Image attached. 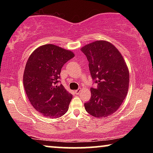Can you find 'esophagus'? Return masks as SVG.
<instances>
[{"mask_svg":"<svg viewBox=\"0 0 153 153\" xmlns=\"http://www.w3.org/2000/svg\"><path fill=\"white\" fill-rule=\"evenodd\" d=\"M81 92V88H79V89H77V90H76V91H74V93H76V94H77V95H78V94H79Z\"/></svg>","mask_w":153,"mask_h":153,"instance_id":"34e87169","label":"esophagus"}]
</instances>
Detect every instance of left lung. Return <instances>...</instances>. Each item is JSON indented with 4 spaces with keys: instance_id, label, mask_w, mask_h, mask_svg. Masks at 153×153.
Segmentation results:
<instances>
[{
    "instance_id": "obj_1",
    "label": "left lung",
    "mask_w": 153,
    "mask_h": 153,
    "mask_svg": "<svg viewBox=\"0 0 153 153\" xmlns=\"http://www.w3.org/2000/svg\"><path fill=\"white\" fill-rule=\"evenodd\" d=\"M86 56L92 79L91 100L84 104L91 116L105 118L118 109L129 88V73L120 51L111 43L98 40L81 49Z\"/></svg>"
}]
</instances>
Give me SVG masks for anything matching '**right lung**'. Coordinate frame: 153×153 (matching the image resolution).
Masks as SVG:
<instances>
[{
    "label": "right lung",
    "instance_id": "1",
    "mask_svg": "<svg viewBox=\"0 0 153 153\" xmlns=\"http://www.w3.org/2000/svg\"><path fill=\"white\" fill-rule=\"evenodd\" d=\"M74 56L71 51L48 44L28 58L23 79L24 89L30 104L44 116L56 118L68 111L72 95L58 83L62 66Z\"/></svg>",
    "mask_w": 153,
    "mask_h": 153
}]
</instances>
